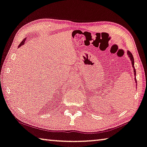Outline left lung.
Segmentation results:
<instances>
[{
  "label": "left lung",
  "instance_id": "obj_1",
  "mask_svg": "<svg viewBox=\"0 0 147 147\" xmlns=\"http://www.w3.org/2000/svg\"><path fill=\"white\" fill-rule=\"evenodd\" d=\"M127 55H128V56H129V57L130 58V60H131V61L132 66H133V67H134V75H135V81H136V80H135V79H136V70H135V67H134V56H133L131 53V52H130V51H127Z\"/></svg>",
  "mask_w": 147,
  "mask_h": 147
}]
</instances>
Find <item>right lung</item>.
<instances>
[{
    "label": "right lung",
    "instance_id": "right-lung-1",
    "mask_svg": "<svg viewBox=\"0 0 147 147\" xmlns=\"http://www.w3.org/2000/svg\"><path fill=\"white\" fill-rule=\"evenodd\" d=\"M26 39H23L22 40V41L21 42V43H20V45H19V47H20V46H22V45H24V42H25V40H26Z\"/></svg>",
    "mask_w": 147,
    "mask_h": 147
}]
</instances>
